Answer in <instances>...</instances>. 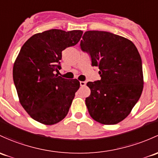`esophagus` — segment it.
I'll return each mask as SVG.
<instances>
[{
  "label": "esophagus",
  "mask_w": 158,
  "mask_h": 158,
  "mask_svg": "<svg viewBox=\"0 0 158 158\" xmlns=\"http://www.w3.org/2000/svg\"><path fill=\"white\" fill-rule=\"evenodd\" d=\"M85 85H86L85 82H83V81H81V82H80V85L82 86V87H84V86H85Z\"/></svg>",
  "instance_id": "esophagus-1"
}]
</instances>
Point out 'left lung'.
I'll use <instances>...</instances> for the list:
<instances>
[{
	"mask_svg": "<svg viewBox=\"0 0 158 158\" xmlns=\"http://www.w3.org/2000/svg\"><path fill=\"white\" fill-rule=\"evenodd\" d=\"M93 66H98L101 80L89 82L85 104L92 119L104 125L123 120L143 90L140 54L130 40L104 31H87L80 42Z\"/></svg>",
	"mask_w": 158,
	"mask_h": 158,
	"instance_id": "1",
	"label": "left lung"
}]
</instances>
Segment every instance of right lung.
I'll return each instance as SVG.
<instances>
[{
	"label": "right lung",
	"mask_w": 158,
	"mask_h": 158,
	"mask_svg": "<svg viewBox=\"0 0 158 158\" xmlns=\"http://www.w3.org/2000/svg\"><path fill=\"white\" fill-rule=\"evenodd\" d=\"M81 30L50 29L25 42L13 68L19 102L35 120L53 125L65 118L80 83L58 76L62 51L77 44Z\"/></svg>",
	"instance_id": "add662e5"
}]
</instances>
